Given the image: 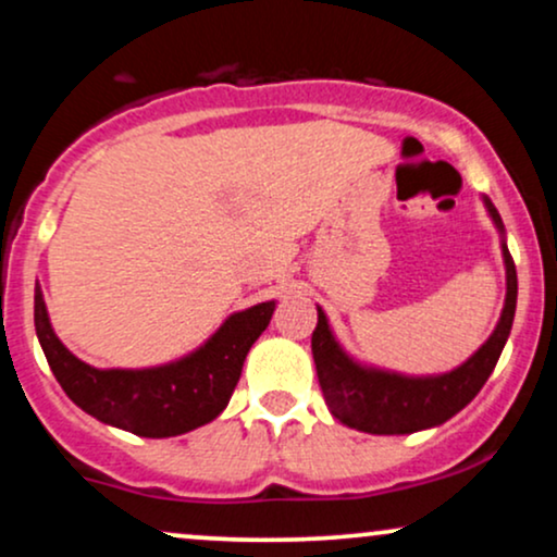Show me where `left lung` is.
Masks as SVG:
<instances>
[{"label": "left lung", "mask_w": 557, "mask_h": 557, "mask_svg": "<svg viewBox=\"0 0 557 557\" xmlns=\"http://www.w3.org/2000/svg\"><path fill=\"white\" fill-rule=\"evenodd\" d=\"M487 212L495 225L503 230V220L490 198H484ZM505 277H508V293L500 322L490 341L471 356L463 367L440 376H400L376 369H363L343 354V348L332 337L327 317L317 309V330L311 335V354H314L319 387L327 400L332 417L343 424L369 434H411L426 426H437L456 417L466 403L474 400L487 376L495 369L508 341L516 314V264L508 246L503 243Z\"/></svg>", "instance_id": "left-lung-1"}]
</instances>
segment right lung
Here are the masks:
<instances>
[{"mask_svg":"<svg viewBox=\"0 0 557 557\" xmlns=\"http://www.w3.org/2000/svg\"><path fill=\"white\" fill-rule=\"evenodd\" d=\"M274 300L238 311L214 337L183 361L157 369H94L60 343L36 285L34 322L44 356L67 398L104 424L138 437H175L209 424L225 411L238 385L243 361L267 330Z\"/></svg>","mask_w":557,"mask_h":557,"instance_id":"1","label":"right lung"}]
</instances>
